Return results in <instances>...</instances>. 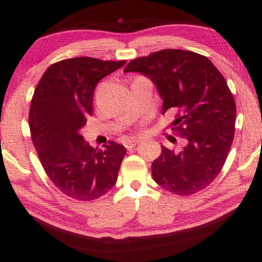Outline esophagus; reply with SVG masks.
I'll return each instance as SVG.
<instances>
[{
  "label": "esophagus",
  "instance_id": "1",
  "mask_svg": "<svg viewBox=\"0 0 262 262\" xmlns=\"http://www.w3.org/2000/svg\"><path fill=\"white\" fill-rule=\"evenodd\" d=\"M140 141L141 140H138V138H130V140H127L126 142H125V146H126V148H133L134 146H136V144H138L140 143Z\"/></svg>",
  "mask_w": 262,
  "mask_h": 262
}]
</instances>
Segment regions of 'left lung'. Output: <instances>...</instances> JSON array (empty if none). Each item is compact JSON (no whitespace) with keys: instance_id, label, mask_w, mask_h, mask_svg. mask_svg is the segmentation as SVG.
<instances>
[{"instance_id":"left-lung-1","label":"left lung","mask_w":262,"mask_h":262,"mask_svg":"<svg viewBox=\"0 0 262 262\" xmlns=\"http://www.w3.org/2000/svg\"><path fill=\"white\" fill-rule=\"evenodd\" d=\"M124 72H138L154 83L162 114L177 111L172 130L187 140L180 152L162 145L152 163L154 181L179 196L203 190L223 168L234 138L235 101L224 76L206 56L182 49L133 59Z\"/></svg>"}]
</instances>
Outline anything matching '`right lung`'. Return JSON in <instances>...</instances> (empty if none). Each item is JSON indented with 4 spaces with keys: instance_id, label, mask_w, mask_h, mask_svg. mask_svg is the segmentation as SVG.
Here are the masks:
<instances>
[{
    "instance_id": "right-lung-1",
    "label": "right lung",
    "mask_w": 262,
    "mask_h": 262,
    "mask_svg": "<svg viewBox=\"0 0 262 262\" xmlns=\"http://www.w3.org/2000/svg\"><path fill=\"white\" fill-rule=\"evenodd\" d=\"M125 64L92 57L63 59L49 66L33 93L29 113L33 146L49 179L73 199L101 197L118 178L125 146L110 141L103 149L94 148L81 129L93 114L98 82Z\"/></svg>"
}]
</instances>
